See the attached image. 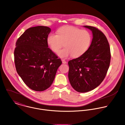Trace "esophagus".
I'll return each mask as SVG.
<instances>
[{
  "label": "esophagus",
  "mask_w": 125,
  "mask_h": 125,
  "mask_svg": "<svg viewBox=\"0 0 125 125\" xmlns=\"http://www.w3.org/2000/svg\"><path fill=\"white\" fill-rule=\"evenodd\" d=\"M61 60H62V63H63V64H66V63H67V62H66L65 60H64V59H62Z\"/></svg>",
  "instance_id": "obj_1"
}]
</instances>
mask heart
Segmentation results:
<instances>
[{
  "instance_id": "1",
  "label": "heart",
  "mask_w": 125,
  "mask_h": 125,
  "mask_svg": "<svg viewBox=\"0 0 125 125\" xmlns=\"http://www.w3.org/2000/svg\"><path fill=\"white\" fill-rule=\"evenodd\" d=\"M57 33V34H49L47 40L48 45L55 52L64 44L65 48L57 53L61 58H67L71 55L73 57H79L88 51L91 44L92 35L86 30L66 26L59 29Z\"/></svg>"
}]
</instances>
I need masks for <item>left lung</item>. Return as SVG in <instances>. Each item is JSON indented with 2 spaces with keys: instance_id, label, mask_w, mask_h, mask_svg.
I'll list each match as a JSON object with an SVG mask.
<instances>
[{
  "instance_id": "obj_1",
  "label": "left lung",
  "mask_w": 125,
  "mask_h": 125,
  "mask_svg": "<svg viewBox=\"0 0 125 125\" xmlns=\"http://www.w3.org/2000/svg\"><path fill=\"white\" fill-rule=\"evenodd\" d=\"M93 33L88 51L68 62L69 79L72 87L79 93H86L97 87L104 79L111 61L110 47L105 34L97 28L84 26Z\"/></svg>"
}]
</instances>
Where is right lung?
Masks as SVG:
<instances>
[{"mask_svg":"<svg viewBox=\"0 0 125 125\" xmlns=\"http://www.w3.org/2000/svg\"><path fill=\"white\" fill-rule=\"evenodd\" d=\"M51 29L38 26L26 30L16 42L14 51L16 72L25 84L35 91H43L52 84L62 61L48 48Z\"/></svg>","mask_w":125,"mask_h":125,"instance_id":"add662e5","label":"right lung"}]
</instances>
